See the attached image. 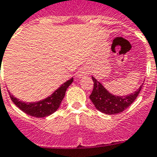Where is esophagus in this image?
Wrapping results in <instances>:
<instances>
[{
	"instance_id": "1",
	"label": "esophagus",
	"mask_w": 157,
	"mask_h": 157,
	"mask_svg": "<svg viewBox=\"0 0 157 157\" xmlns=\"http://www.w3.org/2000/svg\"><path fill=\"white\" fill-rule=\"evenodd\" d=\"M87 74H88V73H87V71L84 69H80L77 72V77H84L87 76Z\"/></svg>"
}]
</instances>
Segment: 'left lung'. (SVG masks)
<instances>
[{
    "mask_svg": "<svg viewBox=\"0 0 157 157\" xmlns=\"http://www.w3.org/2000/svg\"><path fill=\"white\" fill-rule=\"evenodd\" d=\"M92 78L94 87L89 98L95 108L106 114H116L125 111L137 99L143 85L141 84L137 91L130 95L116 96L107 92L96 79L93 77Z\"/></svg>",
    "mask_w": 157,
    "mask_h": 157,
    "instance_id": "8db88e82",
    "label": "left lung"
}]
</instances>
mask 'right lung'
Wrapping results in <instances>:
<instances>
[{
	"instance_id": "add662e5",
	"label": "right lung",
	"mask_w": 157,
	"mask_h": 157,
	"mask_svg": "<svg viewBox=\"0 0 157 157\" xmlns=\"http://www.w3.org/2000/svg\"><path fill=\"white\" fill-rule=\"evenodd\" d=\"M73 81V78H71L70 80L64 83L62 86L56 90L50 96L43 100L35 102V103H24V102L20 101L18 99L15 98L10 93H9V95H10L12 101L22 111H24V113L29 114L31 116L36 117V118H43V117L49 116L50 114H53L58 110L65 96L66 89Z\"/></svg>"
}]
</instances>
